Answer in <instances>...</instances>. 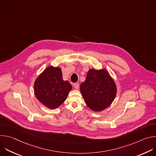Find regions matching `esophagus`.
Returning a JSON list of instances; mask_svg holds the SVG:
<instances>
[{"label": "esophagus", "mask_w": 156, "mask_h": 156, "mask_svg": "<svg viewBox=\"0 0 156 156\" xmlns=\"http://www.w3.org/2000/svg\"><path fill=\"white\" fill-rule=\"evenodd\" d=\"M73 86H74V87L75 88V89H76V90H78L79 89V87H80V85H79V84L78 83H74L73 84Z\"/></svg>", "instance_id": "esophagus-1"}]
</instances>
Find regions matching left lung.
Returning a JSON list of instances; mask_svg holds the SVG:
<instances>
[{"mask_svg": "<svg viewBox=\"0 0 156 156\" xmlns=\"http://www.w3.org/2000/svg\"><path fill=\"white\" fill-rule=\"evenodd\" d=\"M80 91L88 107L94 112H101L114 101L117 85L105 69H91L80 84Z\"/></svg>", "mask_w": 156, "mask_h": 156, "instance_id": "obj_1", "label": "left lung"}]
</instances>
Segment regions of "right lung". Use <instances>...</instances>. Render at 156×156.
Returning a JSON list of instances; mask_svg holds the SVG:
<instances>
[{
	"mask_svg": "<svg viewBox=\"0 0 156 156\" xmlns=\"http://www.w3.org/2000/svg\"><path fill=\"white\" fill-rule=\"evenodd\" d=\"M72 86L63 80L61 68L49 66L35 80L34 92L37 99L50 109L58 107L67 98Z\"/></svg>",
	"mask_w": 156,
	"mask_h": 156,
	"instance_id": "1",
	"label": "right lung"
}]
</instances>
